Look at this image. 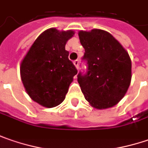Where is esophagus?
Wrapping results in <instances>:
<instances>
[{
    "mask_svg": "<svg viewBox=\"0 0 148 148\" xmlns=\"http://www.w3.org/2000/svg\"><path fill=\"white\" fill-rule=\"evenodd\" d=\"M79 60H74V66L76 67V69H79Z\"/></svg>",
    "mask_w": 148,
    "mask_h": 148,
    "instance_id": "34e87169",
    "label": "esophagus"
}]
</instances>
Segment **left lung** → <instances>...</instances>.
Here are the masks:
<instances>
[{"label": "left lung", "mask_w": 148, "mask_h": 148, "mask_svg": "<svg viewBox=\"0 0 148 148\" xmlns=\"http://www.w3.org/2000/svg\"><path fill=\"white\" fill-rule=\"evenodd\" d=\"M88 63L85 75L78 82L85 99L97 109L118 104L125 96L132 79V62L127 51L106 30L79 31Z\"/></svg>", "instance_id": "obj_1"}]
</instances>
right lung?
I'll use <instances>...</instances> for the list:
<instances>
[{"label": "right lung", "instance_id": "obj_1", "mask_svg": "<svg viewBox=\"0 0 148 148\" xmlns=\"http://www.w3.org/2000/svg\"><path fill=\"white\" fill-rule=\"evenodd\" d=\"M74 35L72 29L45 30L21 63V78L26 93L45 108H54L61 103L78 73L65 50L66 43Z\"/></svg>", "mask_w": 148, "mask_h": 148}]
</instances>
